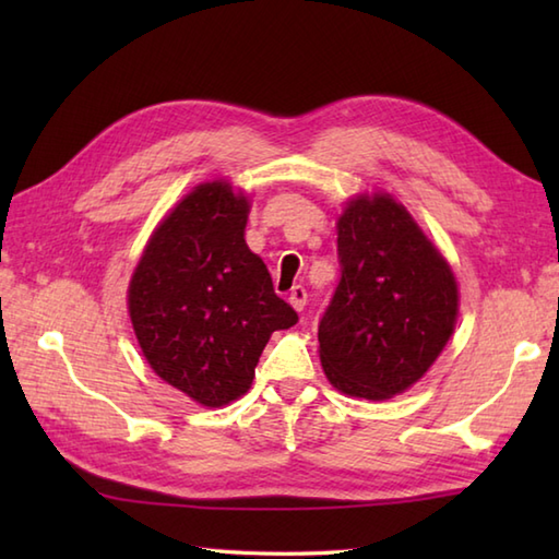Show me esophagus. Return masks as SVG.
<instances>
[{"mask_svg": "<svg viewBox=\"0 0 559 559\" xmlns=\"http://www.w3.org/2000/svg\"><path fill=\"white\" fill-rule=\"evenodd\" d=\"M288 302L295 307V310L302 312V307L307 302V290L302 286H295L290 293H288Z\"/></svg>", "mask_w": 559, "mask_h": 559, "instance_id": "34e87169", "label": "esophagus"}]
</instances>
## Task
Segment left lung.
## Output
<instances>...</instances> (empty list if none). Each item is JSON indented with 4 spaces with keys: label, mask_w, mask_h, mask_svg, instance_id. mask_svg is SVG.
Listing matches in <instances>:
<instances>
[{
    "label": "left lung",
    "mask_w": 559,
    "mask_h": 559,
    "mask_svg": "<svg viewBox=\"0 0 559 559\" xmlns=\"http://www.w3.org/2000/svg\"><path fill=\"white\" fill-rule=\"evenodd\" d=\"M341 281L319 322V360L338 391L384 401L430 370L454 334V271L389 194L338 218Z\"/></svg>",
    "instance_id": "obj_1"
}]
</instances>
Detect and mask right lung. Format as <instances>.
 Listing matches in <instances>:
<instances>
[{
  "mask_svg": "<svg viewBox=\"0 0 559 559\" xmlns=\"http://www.w3.org/2000/svg\"><path fill=\"white\" fill-rule=\"evenodd\" d=\"M247 213L228 182L194 187L151 235L129 283L151 370L209 408L240 399L273 331L298 322L245 242Z\"/></svg>",
  "mask_w": 559,
  "mask_h": 559,
  "instance_id": "obj_1",
  "label": "right lung"
}]
</instances>
